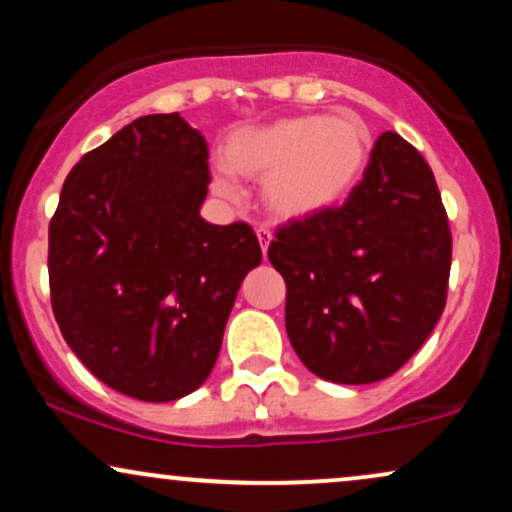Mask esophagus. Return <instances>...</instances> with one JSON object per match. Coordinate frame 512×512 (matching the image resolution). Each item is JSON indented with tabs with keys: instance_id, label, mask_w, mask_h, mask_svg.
I'll use <instances>...</instances> for the list:
<instances>
[{
	"instance_id": "esophagus-1",
	"label": "esophagus",
	"mask_w": 512,
	"mask_h": 512,
	"mask_svg": "<svg viewBox=\"0 0 512 512\" xmlns=\"http://www.w3.org/2000/svg\"><path fill=\"white\" fill-rule=\"evenodd\" d=\"M255 233H257V240H260V248H262V252H264V255H267L269 243H272V231H269L267 226H260V229H257Z\"/></svg>"
}]
</instances>
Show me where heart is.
<instances>
[{
  "instance_id": "heart-1",
  "label": "heart",
  "mask_w": 512,
  "mask_h": 512,
  "mask_svg": "<svg viewBox=\"0 0 512 512\" xmlns=\"http://www.w3.org/2000/svg\"><path fill=\"white\" fill-rule=\"evenodd\" d=\"M372 133L360 116L298 114L240 128L226 140L214 176L219 195L233 197V174L264 181L276 217L300 219L336 207L350 195L372 157Z\"/></svg>"
}]
</instances>
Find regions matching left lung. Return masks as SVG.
I'll return each mask as SVG.
<instances>
[{
	"label": "left lung",
	"mask_w": 512,
	"mask_h": 512,
	"mask_svg": "<svg viewBox=\"0 0 512 512\" xmlns=\"http://www.w3.org/2000/svg\"><path fill=\"white\" fill-rule=\"evenodd\" d=\"M451 243L429 164L398 133H381L346 202L279 226L269 245L303 365L336 384L398 372L446 307Z\"/></svg>",
	"instance_id": "obj_1"
}]
</instances>
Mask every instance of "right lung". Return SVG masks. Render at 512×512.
<instances>
[{
  "label": "right lung",
  "mask_w": 512,
  "mask_h": 512,
  "mask_svg": "<svg viewBox=\"0 0 512 512\" xmlns=\"http://www.w3.org/2000/svg\"><path fill=\"white\" fill-rule=\"evenodd\" d=\"M207 140L183 116H140L66 176L49 221V295L78 360L126 396L166 403L205 384L245 274V221L207 224Z\"/></svg>",
  "instance_id": "add662e5"
}]
</instances>
